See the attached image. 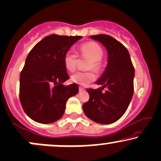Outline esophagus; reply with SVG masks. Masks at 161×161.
Listing matches in <instances>:
<instances>
[{"mask_svg":"<svg viewBox=\"0 0 161 161\" xmlns=\"http://www.w3.org/2000/svg\"><path fill=\"white\" fill-rule=\"evenodd\" d=\"M79 90H80V91H83V90H84V88L82 86H79Z\"/></svg>","mask_w":161,"mask_h":161,"instance_id":"esophagus-1","label":"esophagus"}]
</instances>
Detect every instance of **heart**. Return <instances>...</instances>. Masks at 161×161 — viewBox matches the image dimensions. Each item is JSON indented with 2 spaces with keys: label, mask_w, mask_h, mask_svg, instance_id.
Here are the masks:
<instances>
[{
  "label": "heart",
  "mask_w": 161,
  "mask_h": 161,
  "mask_svg": "<svg viewBox=\"0 0 161 161\" xmlns=\"http://www.w3.org/2000/svg\"><path fill=\"white\" fill-rule=\"evenodd\" d=\"M81 56L90 59L89 62L88 69L98 70L99 69V61L103 56V50L101 47L95 42H87L83 44L80 48ZM77 56L72 50H69L66 53L64 56V65L65 69L70 72L75 71L77 66ZM96 76L92 71H78L71 76V80L75 84L80 85H86L95 80Z\"/></svg>",
  "instance_id": "obj_1"
}]
</instances>
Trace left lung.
Returning a JSON list of instances; mask_svg holds the SVG:
<instances>
[{"label": "left lung", "mask_w": 161, "mask_h": 161, "mask_svg": "<svg viewBox=\"0 0 161 161\" xmlns=\"http://www.w3.org/2000/svg\"><path fill=\"white\" fill-rule=\"evenodd\" d=\"M106 49L108 63L96 84L98 89H87L90 95L83 111L88 118L101 124H110L119 120L129 106L133 96L135 76L133 63L127 49L114 37L107 35L90 36ZM105 87L107 90L103 93Z\"/></svg>", "instance_id": "8db88e82"}]
</instances>
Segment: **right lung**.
Returning <instances> with one entry per match:
<instances>
[{
  "label": "right lung",
  "mask_w": 161,
  "mask_h": 161,
  "mask_svg": "<svg viewBox=\"0 0 161 161\" xmlns=\"http://www.w3.org/2000/svg\"><path fill=\"white\" fill-rule=\"evenodd\" d=\"M81 36L51 35L30 51L20 74L19 99L22 108L31 120L52 124L64 114L66 102L79 91L77 84L65 86L70 78L64 56Z\"/></svg>",
  "instance_id": "right-lung-1"
}]
</instances>
